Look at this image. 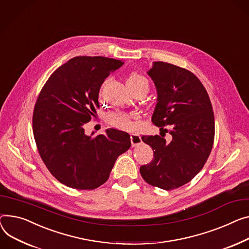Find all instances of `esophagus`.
<instances>
[{"instance_id": "esophagus-1", "label": "esophagus", "mask_w": 249, "mask_h": 249, "mask_svg": "<svg viewBox=\"0 0 249 249\" xmlns=\"http://www.w3.org/2000/svg\"><path fill=\"white\" fill-rule=\"evenodd\" d=\"M130 138H131V144H132V146H133V147L139 145L142 142L141 136L139 134H131Z\"/></svg>"}]
</instances>
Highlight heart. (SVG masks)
I'll use <instances>...</instances> for the list:
<instances>
[{
    "label": "heart",
    "instance_id": "heart-1",
    "mask_svg": "<svg viewBox=\"0 0 249 249\" xmlns=\"http://www.w3.org/2000/svg\"><path fill=\"white\" fill-rule=\"evenodd\" d=\"M108 81L109 79H106L104 81L103 86L107 84ZM126 84L132 92L139 89H145L146 91H148V88H149L148 80L143 75L137 72H131L128 75ZM131 118H132V115L130 114L123 113V112H113L107 116V122L113 127L123 129V130H130L132 128Z\"/></svg>",
    "mask_w": 249,
    "mask_h": 249
}]
</instances>
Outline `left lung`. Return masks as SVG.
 <instances>
[{"instance_id": "obj_1", "label": "left lung", "mask_w": 249, "mask_h": 249, "mask_svg": "<svg viewBox=\"0 0 249 249\" xmlns=\"http://www.w3.org/2000/svg\"><path fill=\"white\" fill-rule=\"evenodd\" d=\"M148 75L157 90L152 122L160 127L161 136L163 129L173 139L166 142L159 135L142 136L154 156L140 167V174L148 184L172 190L188 183L203 168L214 142V114L206 89L187 69L158 61Z\"/></svg>"}]
</instances>
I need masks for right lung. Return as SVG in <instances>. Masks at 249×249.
I'll return each instance as SVG.
<instances>
[{
    "label": "right lung",
    "mask_w": 249,
    "mask_h": 249,
    "mask_svg": "<svg viewBox=\"0 0 249 249\" xmlns=\"http://www.w3.org/2000/svg\"><path fill=\"white\" fill-rule=\"evenodd\" d=\"M122 65L101 56L75 57L49 77L37 98L33 133L38 151L48 170L66 186H101L116 159L131 146L126 132L108 129L106 134L91 137L84 129L100 106L98 96L104 80Z\"/></svg>",
    "instance_id": "add662e5"
}]
</instances>
